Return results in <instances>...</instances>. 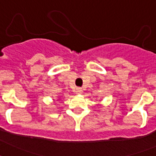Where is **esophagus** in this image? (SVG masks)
Listing matches in <instances>:
<instances>
[{
  "instance_id": "obj_1",
  "label": "esophagus",
  "mask_w": 156,
  "mask_h": 156,
  "mask_svg": "<svg viewBox=\"0 0 156 156\" xmlns=\"http://www.w3.org/2000/svg\"><path fill=\"white\" fill-rule=\"evenodd\" d=\"M76 93L80 95V94H82V93H83V89H82V88H79V87L77 88V89H76Z\"/></svg>"
}]
</instances>
